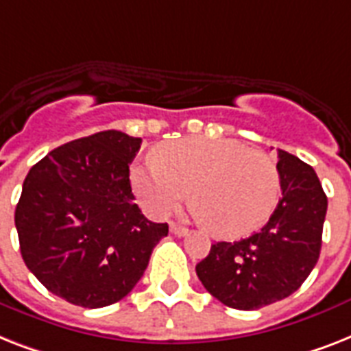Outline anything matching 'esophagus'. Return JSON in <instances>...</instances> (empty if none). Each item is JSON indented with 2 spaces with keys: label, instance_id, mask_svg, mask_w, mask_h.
Here are the masks:
<instances>
[{
  "label": "esophagus",
  "instance_id": "34e87169",
  "mask_svg": "<svg viewBox=\"0 0 351 351\" xmlns=\"http://www.w3.org/2000/svg\"><path fill=\"white\" fill-rule=\"evenodd\" d=\"M171 232H173V234L175 236H185L187 234V232H189V230L185 229V227H182V225H178V223H171Z\"/></svg>",
  "mask_w": 351,
  "mask_h": 351
}]
</instances>
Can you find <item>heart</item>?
<instances>
[{
  "mask_svg": "<svg viewBox=\"0 0 351 351\" xmlns=\"http://www.w3.org/2000/svg\"><path fill=\"white\" fill-rule=\"evenodd\" d=\"M142 207L164 218L193 187L195 213L221 238L258 230L274 213L281 180L270 156L236 141L185 138L162 147L160 158L131 167Z\"/></svg>",
  "mask_w": 351,
  "mask_h": 351,
  "instance_id": "obj_1",
  "label": "heart"
}]
</instances>
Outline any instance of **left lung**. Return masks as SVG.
<instances>
[{
	"mask_svg": "<svg viewBox=\"0 0 351 351\" xmlns=\"http://www.w3.org/2000/svg\"><path fill=\"white\" fill-rule=\"evenodd\" d=\"M281 198L263 229L238 241H216L196 265L205 290L236 310H258L303 285L321 252L328 200L312 166L278 151Z\"/></svg>",
	"mask_w": 351,
	"mask_h": 351,
	"instance_id": "8db88e82",
	"label": "left lung"
}]
</instances>
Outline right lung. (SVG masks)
Instances as JSON below:
<instances>
[{
	"label": "right lung",
	"instance_id": "add662e5",
	"mask_svg": "<svg viewBox=\"0 0 351 351\" xmlns=\"http://www.w3.org/2000/svg\"><path fill=\"white\" fill-rule=\"evenodd\" d=\"M142 138L117 130L50 151L28 171L16 207L19 249L52 294L84 308L130 294L167 223L142 215L131 193L130 162Z\"/></svg>",
	"mask_w": 351,
	"mask_h": 351
}]
</instances>
